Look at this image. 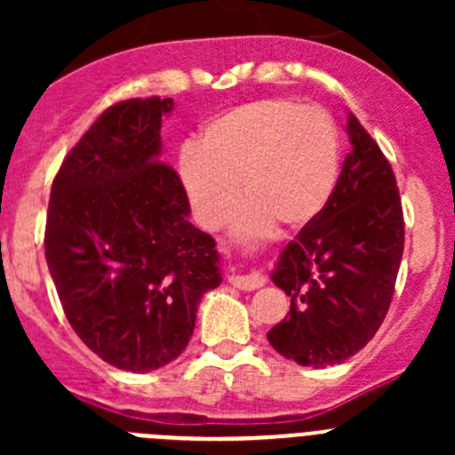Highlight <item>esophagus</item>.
Returning <instances> with one entry per match:
<instances>
[{
  "label": "esophagus",
  "mask_w": 455,
  "mask_h": 455,
  "mask_svg": "<svg viewBox=\"0 0 455 455\" xmlns=\"http://www.w3.org/2000/svg\"><path fill=\"white\" fill-rule=\"evenodd\" d=\"M228 282L233 283L235 288H240V291H255V288H261L266 283L264 275L261 273H233L231 277H228Z\"/></svg>",
  "instance_id": "esophagus-1"
}]
</instances>
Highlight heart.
<instances>
[{"label":"heart","mask_w":455,"mask_h":455,"mask_svg":"<svg viewBox=\"0 0 455 455\" xmlns=\"http://www.w3.org/2000/svg\"><path fill=\"white\" fill-rule=\"evenodd\" d=\"M339 163V127L323 108L264 99L211 118L198 147L180 151L178 176L206 228L224 222L242 189L233 233L255 237L273 222L295 231L319 218L337 189Z\"/></svg>","instance_id":"obj_1"}]
</instances>
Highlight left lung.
I'll return each instance as SVG.
<instances>
[{
  "label": "left lung",
  "instance_id": "1",
  "mask_svg": "<svg viewBox=\"0 0 455 455\" xmlns=\"http://www.w3.org/2000/svg\"><path fill=\"white\" fill-rule=\"evenodd\" d=\"M346 132L350 151L332 198L270 273L291 297V313L268 330V343L306 368L343 363L374 337L405 244L392 167L352 112Z\"/></svg>",
  "mask_w": 455,
  "mask_h": 455
}]
</instances>
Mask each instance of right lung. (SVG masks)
I'll list each match as a JSON object with an SVG mask.
<instances>
[{"mask_svg":"<svg viewBox=\"0 0 455 455\" xmlns=\"http://www.w3.org/2000/svg\"><path fill=\"white\" fill-rule=\"evenodd\" d=\"M172 99L105 109L52 182L45 261L63 313L105 363L151 371L182 355L204 292L222 283L209 233L189 222L178 173L160 160Z\"/></svg>","mask_w":455,"mask_h":455,"instance_id":"right-lung-1","label":"right lung"}]
</instances>
